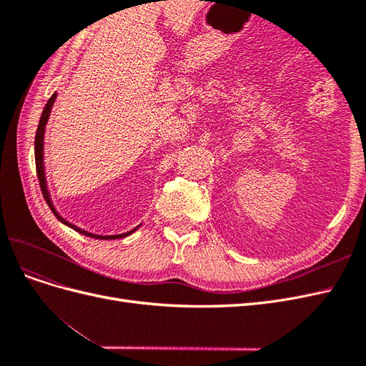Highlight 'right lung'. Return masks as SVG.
<instances>
[{"mask_svg": "<svg viewBox=\"0 0 366 366\" xmlns=\"http://www.w3.org/2000/svg\"><path fill=\"white\" fill-rule=\"evenodd\" d=\"M56 93H53V96L49 99L46 107H44V112L41 114V119H39V124H38V129H36V136H35V162H36V174H38V180H39V186H41V191H42V195L44 198H46V202L49 204V207L51 209V212L54 214V217H56L61 223H64L65 226H69L71 229H74L76 232H79V234L85 235V237H92V238H96V239H117V238H124V237H128L131 235L132 232H136L140 224L137 227H134L129 232H125V234H117V235H97V234H92V232H86L81 227H77L71 223H69L67 219H64L59 214L58 210L54 209L53 203H51V198H50V192L47 189V182H46V171H44V132H46V125L49 122V117H50V113H51V107L54 104V101H56Z\"/></svg>", "mask_w": 366, "mask_h": 366, "instance_id": "obj_1", "label": "right lung"}]
</instances>
